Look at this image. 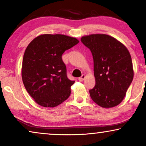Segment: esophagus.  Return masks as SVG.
<instances>
[{"label":"esophagus","mask_w":146,"mask_h":146,"mask_svg":"<svg viewBox=\"0 0 146 146\" xmlns=\"http://www.w3.org/2000/svg\"><path fill=\"white\" fill-rule=\"evenodd\" d=\"M85 75L84 74H82V76L81 77H80L79 78H78V80L79 81H80V82H82L84 80V78H85Z\"/></svg>","instance_id":"1"}]
</instances>
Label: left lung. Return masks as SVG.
I'll return each instance as SVG.
<instances>
[{
  "label": "left lung",
  "mask_w": 146,
  "mask_h": 146,
  "mask_svg": "<svg viewBox=\"0 0 146 146\" xmlns=\"http://www.w3.org/2000/svg\"><path fill=\"white\" fill-rule=\"evenodd\" d=\"M94 59L96 85L90 90L92 100L102 108L116 106L124 98L133 78L128 50L113 37L96 34L81 38Z\"/></svg>",
  "instance_id": "1"
}]
</instances>
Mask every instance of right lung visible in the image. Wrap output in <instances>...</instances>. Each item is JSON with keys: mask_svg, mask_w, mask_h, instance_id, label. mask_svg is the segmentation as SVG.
I'll return each instance as SVG.
<instances>
[{"mask_svg": "<svg viewBox=\"0 0 146 146\" xmlns=\"http://www.w3.org/2000/svg\"><path fill=\"white\" fill-rule=\"evenodd\" d=\"M78 42L73 37L46 34L28 45L23 60L22 78L38 104L53 108L68 98L74 81L68 78L62 55Z\"/></svg>", "mask_w": 146, "mask_h": 146, "instance_id": "1", "label": "right lung"}]
</instances>
